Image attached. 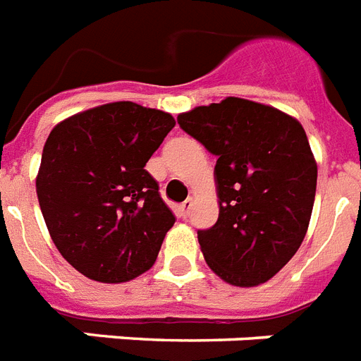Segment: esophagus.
I'll use <instances>...</instances> for the list:
<instances>
[{"label":"esophagus","instance_id":"1","mask_svg":"<svg viewBox=\"0 0 361 361\" xmlns=\"http://www.w3.org/2000/svg\"><path fill=\"white\" fill-rule=\"evenodd\" d=\"M192 207H194V197H188L184 203L178 204V216H183V218H186V216L190 214V210H192Z\"/></svg>","mask_w":361,"mask_h":361}]
</instances>
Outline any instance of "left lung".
<instances>
[{
	"label": "left lung",
	"instance_id": "obj_1",
	"mask_svg": "<svg viewBox=\"0 0 361 361\" xmlns=\"http://www.w3.org/2000/svg\"><path fill=\"white\" fill-rule=\"evenodd\" d=\"M218 157L220 214L197 231L212 272L235 287H257L298 252L317 192V160L304 126L268 104L227 97L177 117Z\"/></svg>",
	"mask_w": 361,
	"mask_h": 361
}]
</instances>
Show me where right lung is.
<instances>
[{
  "instance_id": "obj_1",
  "label": "right lung",
  "mask_w": 361,
  "mask_h": 361,
  "mask_svg": "<svg viewBox=\"0 0 361 361\" xmlns=\"http://www.w3.org/2000/svg\"><path fill=\"white\" fill-rule=\"evenodd\" d=\"M173 126L171 114L123 100L51 128L37 197L56 247L85 278L125 283L157 261L175 216L145 166Z\"/></svg>"
}]
</instances>
